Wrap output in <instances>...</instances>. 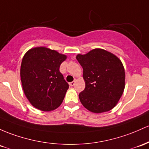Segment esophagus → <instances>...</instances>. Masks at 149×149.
<instances>
[{"mask_svg": "<svg viewBox=\"0 0 149 149\" xmlns=\"http://www.w3.org/2000/svg\"><path fill=\"white\" fill-rule=\"evenodd\" d=\"M75 83H76V81H72V82L69 83V85L71 86H73L75 85Z\"/></svg>", "mask_w": 149, "mask_h": 149, "instance_id": "obj_1", "label": "esophagus"}]
</instances>
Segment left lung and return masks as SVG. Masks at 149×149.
Returning <instances> with one entry per match:
<instances>
[{"label": "left lung", "instance_id": "left-lung-1", "mask_svg": "<svg viewBox=\"0 0 149 149\" xmlns=\"http://www.w3.org/2000/svg\"><path fill=\"white\" fill-rule=\"evenodd\" d=\"M76 59L83 67L86 88L79 93L82 104L91 112L101 113L112 109L124 92L125 72L115 55L95 49Z\"/></svg>", "mask_w": 149, "mask_h": 149}]
</instances>
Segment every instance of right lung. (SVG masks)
<instances>
[{"instance_id": "1", "label": "right lung", "mask_w": 149, "mask_h": 149, "mask_svg": "<svg viewBox=\"0 0 149 149\" xmlns=\"http://www.w3.org/2000/svg\"><path fill=\"white\" fill-rule=\"evenodd\" d=\"M66 58V55L46 47L31 49L24 54L21 82L26 97L36 108L51 111L62 103L68 84L59 68Z\"/></svg>"}]
</instances>
